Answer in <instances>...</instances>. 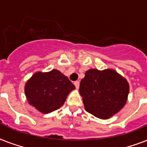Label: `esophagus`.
Wrapping results in <instances>:
<instances>
[{"label":"esophagus","instance_id":"34e87169","mask_svg":"<svg viewBox=\"0 0 147 147\" xmlns=\"http://www.w3.org/2000/svg\"><path fill=\"white\" fill-rule=\"evenodd\" d=\"M74 85L76 86V89H78V88H79V85H80V82H79L78 81H76V82H74Z\"/></svg>","mask_w":147,"mask_h":147}]
</instances>
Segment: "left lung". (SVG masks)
I'll return each mask as SVG.
<instances>
[{
    "label": "left lung",
    "instance_id": "obj_1",
    "mask_svg": "<svg viewBox=\"0 0 147 147\" xmlns=\"http://www.w3.org/2000/svg\"><path fill=\"white\" fill-rule=\"evenodd\" d=\"M129 91L127 80L111 69L88 70L79 87L85 111L102 120L111 117L124 107Z\"/></svg>",
    "mask_w": 147,
    "mask_h": 147
}]
</instances>
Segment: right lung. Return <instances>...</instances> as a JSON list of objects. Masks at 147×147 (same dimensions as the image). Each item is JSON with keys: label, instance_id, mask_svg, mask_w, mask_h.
Listing matches in <instances>:
<instances>
[{"label": "right lung", "instance_id": "add662e5", "mask_svg": "<svg viewBox=\"0 0 147 147\" xmlns=\"http://www.w3.org/2000/svg\"><path fill=\"white\" fill-rule=\"evenodd\" d=\"M76 89L68 77L57 69L36 71L25 84L27 101L42 114H49L62 107L68 94Z\"/></svg>", "mask_w": 147, "mask_h": 147}]
</instances>
